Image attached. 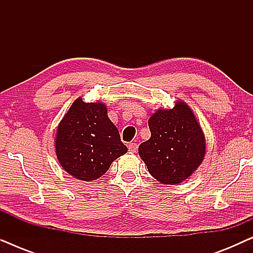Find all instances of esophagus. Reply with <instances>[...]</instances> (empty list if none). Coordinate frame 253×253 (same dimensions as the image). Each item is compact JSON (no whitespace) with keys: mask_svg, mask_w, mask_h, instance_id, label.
Returning a JSON list of instances; mask_svg holds the SVG:
<instances>
[{"mask_svg":"<svg viewBox=\"0 0 253 253\" xmlns=\"http://www.w3.org/2000/svg\"><path fill=\"white\" fill-rule=\"evenodd\" d=\"M127 148H129V151L132 152V153H136L138 150V145L136 143H129V145H127Z\"/></svg>","mask_w":253,"mask_h":253,"instance_id":"1","label":"esophagus"}]
</instances>
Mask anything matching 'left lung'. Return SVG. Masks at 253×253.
Listing matches in <instances>:
<instances>
[{
    "mask_svg": "<svg viewBox=\"0 0 253 253\" xmlns=\"http://www.w3.org/2000/svg\"><path fill=\"white\" fill-rule=\"evenodd\" d=\"M151 138L138 152L148 171L164 184L188 178L205 157V137L192 110L176 102L172 109H159L148 121Z\"/></svg>",
    "mask_w": 253,
    "mask_h": 253,
    "instance_id": "obj_1",
    "label": "left lung"
}]
</instances>
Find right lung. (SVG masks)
<instances>
[{
  "label": "right lung",
  "mask_w": 253,
  "mask_h": 253,
  "mask_svg": "<svg viewBox=\"0 0 253 253\" xmlns=\"http://www.w3.org/2000/svg\"><path fill=\"white\" fill-rule=\"evenodd\" d=\"M56 157L65 171L82 179L94 181L108 170L114 160L127 148L101 102L72 103L57 129Z\"/></svg>",
  "instance_id": "obj_1"
}]
</instances>
